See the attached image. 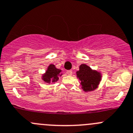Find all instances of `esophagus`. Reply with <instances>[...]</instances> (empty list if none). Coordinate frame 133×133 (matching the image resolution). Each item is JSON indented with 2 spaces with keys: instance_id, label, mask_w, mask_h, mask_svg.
I'll list each match as a JSON object with an SVG mask.
<instances>
[{
  "instance_id": "34e87169",
  "label": "esophagus",
  "mask_w": 133,
  "mask_h": 133,
  "mask_svg": "<svg viewBox=\"0 0 133 133\" xmlns=\"http://www.w3.org/2000/svg\"><path fill=\"white\" fill-rule=\"evenodd\" d=\"M67 74L68 75H72V74H73V71H72L71 70L67 71Z\"/></svg>"
}]
</instances>
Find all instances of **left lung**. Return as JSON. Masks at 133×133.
<instances>
[{
	"instance_id": "8db88e82",
	"label": "left lung",
	"mask_w": 133,
	"mask_h": 133,
	"mask_svg": "<svg viewBox=\"0 0 133 133\" xmlns=\"http://www.w3.org/2000/svg\"><path fill=\"white\" fill-rule=\"evenodd\" d=\"M76 76L81 81L82 89L85 92L95 90L98 86L101 81L102 75L100 72L92 70L86 64H81L79 71H76Z\"/></svg>"
}]
</instances>
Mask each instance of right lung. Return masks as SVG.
<instances>
[{
	"label": "right lung",
	"mask_w": 133,
	"mask_h": 133,
	"mask_svg": "<svg viewBox=\"0 0 133 133\" xmlns=\"http://www.w3.org/2000/svg\"><path fill=\"white\" fill-rule=\"evenodd\" d=\"M62 71L60 69H57L55 65L53 64H50L48 66V69L45 73L43 75L42 79L45 83H55L58 80V76H62Z\"/></svg>",
	"instance_id": "add662e5"
}]
</instances>
